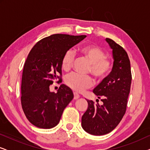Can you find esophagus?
Segmentation results:
<instances>
[{
    "instance_id": "esophagus-1",
    "label": "esophagus",
    "mask_w": 150,
    "mask_h": 150,
    "mask_svg": "<svg viewBox=\"0 0 150 150\" xmlns=\"http://www.w3.org/2000/svg\"><path fill=\"white\" fill-rule=\"evenodd\" d=\"M79 98H80V96L79 95V94H78L77 93H76V92H74V99L77 100V99H79Z\"/></svg>"
}]
</instances>
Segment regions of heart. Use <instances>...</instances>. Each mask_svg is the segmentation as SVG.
<instances>
[{
	"label": "heart",
	"instance_id": "1",
	"mask_svg": "<svg viewBox=\"0 0 150 150\" xmlns=\"http://www.w3.org/2000/svg\"><path fill=\"white\" fill-rule=\"evenodd\" d=\"M79 52L89 61V71L99 81L103 80L109 74L112 69V62L106 57V53L96 45H85L79 49ZM74 60V53L71 50L65 51L61 59V67L65 71H68L72 66ZM65 83L67 87L76 92H82L93 85V80L90 76H82L76 73L67 75Z\"/></svg>",
	"mask_w": 150,
	"mask_h": 150
}]
</instances>
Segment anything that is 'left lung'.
Here are the masks:
<instances>
[{"label":"left lung","mask_w":150,"mask_h":150,"mask_svg":"<svg viewBox=\"0 0 150 150\" xmlns=\"http://www.w3.org/2000/svg\"><path fill=\"white\" fill-rule=\"evenodd\" d=\"M106 41L112 49L113 66L109 75L93 91L103 104H95L92 100H87L88 108L82 117L83 128L96 136L108 134L120 124L126 113L132 81L130 62L126 51L111 39L106 38Z\"/></svg>","instance_id":"left-lung-1"}]
</instances>
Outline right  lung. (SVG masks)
I'll return each instance as SVG.
<instances>
[{
  "mask_svg": "<svg viewBox=\"0 0 150 150\" xmlns=\"http://www.w3.org/2000/svg\"><path fill=\"white\" fill-rule=\"evenodd\" d=\"M86 37L54 34L39 41L30 51L22 72L21 104L26 118L38 128L56 126L72 100V91L66 85H61L57 93L50 92L49 87L57 79V83L62 82L61 59L65 51Z\"/></svg>",
  "mask_w": 150,
  "mask_h": 150,
  "instance_id": "1",
  "label": "right lung"
}]
</instances>
